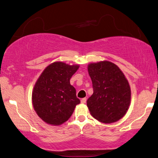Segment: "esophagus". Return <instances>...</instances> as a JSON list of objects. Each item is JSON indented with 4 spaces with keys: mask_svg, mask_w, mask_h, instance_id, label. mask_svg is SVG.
I'll return each instance as SVG.
<instances>
[{
    "mask_svg": "<svg viewBox=\"0 0 158 158\" xmlns=\"http://www.w3.org/2000/svg\"><path fill=\"white\" fill-rule=\"evenodd\" d=\"M86 100H87L86 98H82V99H81V103H82V104H85Z\"/></svg>",
    "mask_w": 158,
    "mask_h": 158,
    "instance_id": "34e87169",
    "label": "esophagus"
}]
</instances>
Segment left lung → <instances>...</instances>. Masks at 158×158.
Wrapping results in <instances>:
<instances>
[{
    "label": "left lung",
    "mask_w": 158,
    "mask_h": 158,
    "mask_svg": "<svg viewBox=\"0 0 158 158\" xmlns=\"http://www.w3.org/2000/svg\"><path fill=\"white\" fill-rule=\"evenodd\" d=\"M93 94L87 101L89 113L104 123L121 119L131 103V87L124 74L108 60L91 63L87 66Z\"/></svg>",
    "instance_id": "8db88e82"
}]
</instances>
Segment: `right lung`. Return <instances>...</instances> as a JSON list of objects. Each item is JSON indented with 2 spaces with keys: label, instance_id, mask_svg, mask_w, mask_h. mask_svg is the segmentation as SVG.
I'll return each mask as SVG.
<instances>
[{
  "label": "right lung",
  "instance_id": "right-lung-1",
  "mask_svg": "<svg viewBox=\"0 0 158 158\" xmlns=\"http://www.w3.org/2000/svg\"><path fill=\"white\" fill-rule=\"evenodd\" d=\"M80 65L56 61L48 65L34 86L31 101L39 117L52 126L61 125L69 119L77 104L75 87L70 80Z\"/></svg>",
  "mask_w": 158,
  "mask_h": 158
}]
</instances>
